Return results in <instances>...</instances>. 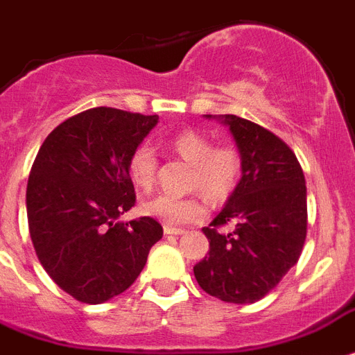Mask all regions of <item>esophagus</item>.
Returning <instances> with one entry per match:
<instances>
[{"instance_id":"34e87169","label":"esophagus","mask_w":355,"mask_h":355,"mask_svg":"<svg viewBox=\"0 0 355 355\" xmlns=\"http://www.w3.org/2000/svg\"><path fill=\"white\" fill-rule=\"evenodd\" d=\"M164 234H186V229H177V227H171V225H164Z\"/></svg>"}]
</instances>
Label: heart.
I'll return each instance as SVG.
<instances>
[{
	"label": "heart",
	"instance_id": "b5f03b06",
	"mask_svg": "<svg viewBox=\"0 0 355 355\" xmlns=\"http://www.w3.org/2000/svg\"><path fill=\"white\" fill-rule=\"evenodd\" d=\"M168 148L178 159L189 164L187 189L200 191L211 204H222L233 195L242 173V160L233 146H213L209 137L204 133L184 130L169 139ZM128 171L133 182L142 189L153 186L157 155L150 144H139L132 151ZM142 211L166 225L178 227L198 220L205 209L196 195H157L144 202Z\"/></svg>",
	"mask_w": 355,
	"mask_h": 355
}]
</instances>
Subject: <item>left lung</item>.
<instances>
[{"label": "left lung", "mask_w": 355, "mask_h": 355, "mask_svg": "<svg viewBox=\"0 0 355 355\" xmlns=\"http://www.w3.org/2000/svg\"><path fill=\"white\" fill-rule=\"evenodd\" d=\"M229 128L242 178L204 234L209 252L193 267L205 293L247 305L272 291L302 254L306 236L305 175L296 155L269 130L236 115H204ZM235 222V231L218 227Z\"/></svg>", "instance_id": "left-lung-1"}]
</instances>
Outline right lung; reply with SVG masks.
<instances>
[{
	"label": "right lung",
	"instance_id": "1",
	"mask_svg": "<svg viewBox=\"0 0 355 355\" xmlns=\"http://www.w3.org/2000/svg\"><path fill=\"white\" fill-rule=\"evenodd\" d=\"M159 115L92 108L61 122L40 148L26 186V216L43 269L77 302L99 305L144 269L162 225L122 222L135 205L128 160Z\"/></svg>",
	"mask_w": 355,
	"mask_h": 355
}]
</instances>
